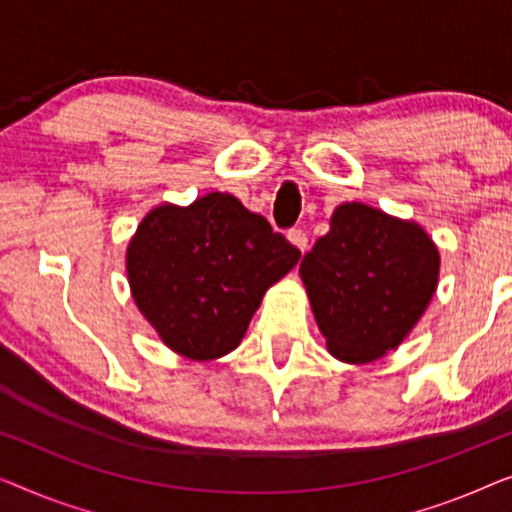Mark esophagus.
I'll return each mask as SVG.
<instances>
[{
    "label": "esophagus",
    "mask_w": 512,
    "mask_h": 512,
    "mask_svg": "<svg viewBox=\"0 0 512 512\" xmlns=\"http://www.w3.org/2000/svg\"><path fill=\"white\" fill-rule=\"evenodd\" d=\"M287 239H290L292 246H297L301 253H304L306 246H308V236H306L304 229H290V232H287Z\"/></svg>",
    "instance_id": "obj_1"
}]
</instances>
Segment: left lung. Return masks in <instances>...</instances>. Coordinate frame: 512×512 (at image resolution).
I'll use <instances>...</instances> for the list:
<instances>
[{"mask_svg":"<svg viewBox=\"0 0 512 512\" xmlns=\"http://www.w3.org/2000/svg\"><path fill=\"white\" fill-rule=\"evenodd\" d=\"M299 266L315 322L341 362H376L427 311L441 255L417 222L341 204Z\"/></svg>","mask_w":512,"mask_h":512,"instance_id":"obj_1","label":"left lung"}]
</instances>
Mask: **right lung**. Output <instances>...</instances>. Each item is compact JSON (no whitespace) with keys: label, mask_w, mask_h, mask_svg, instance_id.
Listing matches in <instances>:
<instances>
[{"label":"right lung","mask_w":512,"mask_h":512,"mask_svg":"<svg viewBox=\"0 0 512 512\" xmlns=\"http://www.w3.org/2000/svg\"><path fill=\"white\" fill-rule=\"evenodd\" d=\"M283 234L227 192L190 206L162 204L127 246L132 297L187 359L208 362L241 343L264 292L299 262Z\"/></svg>","instance_id":"1"}]
</instances>
